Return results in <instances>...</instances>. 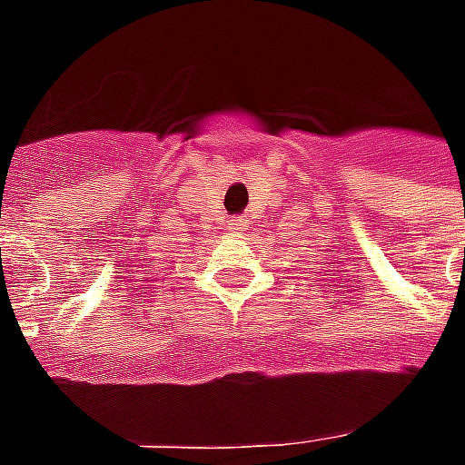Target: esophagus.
<instances>
[{"label": "esophagus", "mask_w": 465, "mask_h": 465, "mask_svg": "<svg viewBox=\"0 0 465 465\" xmlns=\"http://www.w3.org/2000/svg\"><path fill=\"white\" fill-rule=\"evenodd\" d=\"M243 226H246L243 216H233L232 222H229V229H233V232H243Z\"/></svg>", "instance_id": "34e87169"}]
</instances>
